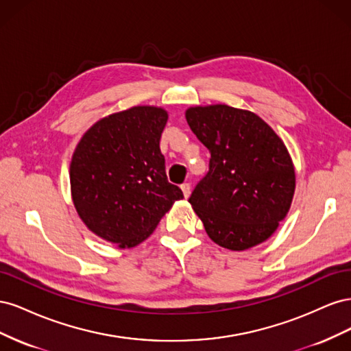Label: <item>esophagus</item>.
<instances>
[{
	"label": "esophagus",
	"instance_id": "obj_1",
	"mask_svg": "<svg viewBox=\"0 0 351 351\" xmlns=\"http://www.w3.org/2000/svg\"><path fill=\"white\" fill-rule=\"evenodd\" d=\"M182 190H183L184 197H189V196H190V190H192V187H190L189 183H183V184H182Z\"/></svg>",
	"mask_w": 351,
	"mask_h": 351
}]
</instances>
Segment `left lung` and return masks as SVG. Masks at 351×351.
I'll use <instances>...</instances> for the list:
<instances>
[{
	"mask_svg": "<svg viewBox=\"0 0 351 351\" xmlns=\"http://www.w3.org/2000/svg\"><path fill=\"white\" fill-rule=\"evenodd\" d=\"M186 120L210 152L209 171L189 197L209 239L230 250L269 239L295 189L284 142L259 115L228 105L192 107Z\"/></svg>",
	"mask_w": 351,
	"mask_h": 351,
	"instance_id": "8db88e82",
	"label": "left lung"
}]
</instances>
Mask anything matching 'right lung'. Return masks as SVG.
Segmentation results:
<instances>
[{
    "mask_svg": "<svg viewBox=\"0 0 351 351\" xmlns=\"http://www.w3.org/2000/svg\"><path fill=\"white\" fill-rule=\"evenodd\" d=\"M164 108L141 105L95 123L83 134L70 164L71 197L80 219L98 237L134 247L183 199L168 183L159 141Z\"/></svg>",
    "mask_w": 351,
    "mask_h": 351,
    "instance_id": "1",
    "label": "right lung"
}]
</instances>
